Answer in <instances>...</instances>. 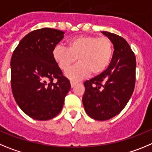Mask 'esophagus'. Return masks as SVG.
<instances>
[{"label": "esophagus", "instance_id": "34e87169", "mask_svg": "<svg viewBox=\"0 0 152 152\" xmlns=\"http://www.w3.org/2000/svg\"><path fill=\"white\" fill-rule=\"evenodd\" d=\"M76 84H77V83H76V82H74V81L70 82V85H71V87H72V88H74L75 86H76Z\"/></svg>", "mask_w": 152, "mask_h": 152}]
</instances>
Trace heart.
Masks as SVG:
<instances>
[{
  "instance_id": "1",
  "label": "heart",
  "mask_w": 152,
  "mask_h": 152,
  "mask_svg": "<svg viewBox=\"0 0 152 152\" xmlns=\"http://www.w3.org/2000/svg\"><path fill=\"white\" fill-rule=\"evenodd\" d=\"M113 54V45L107 37L79 35L69 39L67 48L57 45L53 57L60 69L66 71L79 61V64L66 73L71 79L79 80L88 76L101 74L108 67Z\"/></svg>"
}]
</instances>
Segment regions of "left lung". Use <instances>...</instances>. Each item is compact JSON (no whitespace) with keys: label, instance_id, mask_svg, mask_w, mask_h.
Wrapping results in <instances>:
<instances>
[{"label":"left lung","instance_id":"8db88e82","mask_svg":"<svg viewBox=\"0 0 152 152\" xmlns=\"http://www.w3.org/2000/svg\"><path fill=\"white\" fill-rule=\"evenodd\" d=\"M113 44V54L103 73L84 83L83 103L86 113L103 121L122 111L133 93L136 61L129 44L116 34L102 32Z\"/></svg>","mask_w":152,"mask_h":152}]
</instances>
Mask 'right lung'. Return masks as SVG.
<instances>
[{
    "instance_id": "obj_1",
    "label": "right lung",
    "mask_w": 152,
    "mask_h": 152,
    "mask_svg": "<svg viewBox=\"0 0 152 152\" xmlns=\"http://www.w3.org/2000/svg\"><path fill=\"white\" fill-rule=\"evenodd\" d=\"M64 35L55 28L34 30L20 41L12 55L13 97L21 110L35 120L56 117L71 88L69 80L53 57V50Z\"/></svg>"
}]
</instances>
